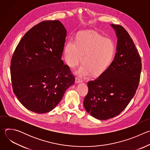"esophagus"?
Masks as SVG:
<instances>
[{
    "mask_svg": "<svg viewBox=\"0 0 150 150\" xmlns=\"http://www.w3.org/2000/svg\"><path fill=\"white\" fill-rule=\"evenodd\" d=\"M82 82V81L81 79H79V78H78V77H76V78H75V82L76 83H81V82Z\"/></svg>",
    "mask_w": 150,
    "mask_h": 150,
    "instance_id": "1",
    "label": "esophagus"
}]
</instances>
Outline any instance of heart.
Here are the masks:
<instances>
[{"label": "heart", "mask_w": 150, "mask_h": 150, "mask_svg": "<svg viewBox=\"0 0 150 150\" xmlns=\"http://www.w3.org/2000/svg\"><path fill=\"white\" fill-rule=\"evenodd\" d=\"M114 53L113 41L94 32L81 33L76 42L69 40L64 49L65 61L71 68L78 66L83 57V64L76 74L84 78L91 74L94 76L102 74L110 65Z\"/></svg>", "instance_id": "b5f03b06"}]
</instances>
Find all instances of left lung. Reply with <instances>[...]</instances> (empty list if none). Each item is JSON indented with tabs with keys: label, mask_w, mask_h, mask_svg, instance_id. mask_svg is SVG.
<instances>
[{
	"label": "left lung",
	"mask_w": 150,
	"mask_h": 150,
	"mask_svg": "<svg viewBox=\"0 0 150 150\" xmlns=\"http://www.w3.org/2000/svg\"><path fill=\"white\" fill-rule=\"evenodd\" d=\"M117 37L113 61L96 79L87 83L83 106L93 117L108 120L119 115L135 94L142 69L133 40L121 25L111 24Z\"/></svg>",
	"instance_id": "obj_1"
}]
</instances>
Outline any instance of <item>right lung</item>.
I'll use <instances>...</instances> for the list:
<instances>
[{"label": "right lung", "mask_w": 150, "mask_h": 150, "mask_svg": "<svg viewBox=\"0 0 150 150\" xmlns=\"http://www.w3.org/2000/svg\"><path fill=\"white\" fill-rule=\"evenodd\" d=\"M66 37L59 21H45L27 32L15 49L11 62L12 88L30 111H51L75 82L61 59Z\"/></svg>", "instance_id": "right-lung-1"}]
</instances>
